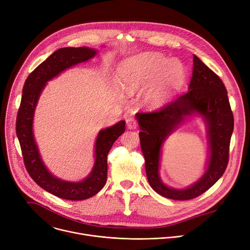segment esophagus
Listing matches in <instances>:
<instances>
[{"label": "esophagus", "instance_id": "34e87169", "mask_svg": "<svg viewBox=\"0 0 250 250\" xmlns=\"http://www.w3.org/2000/svg\"><path fill=\"white\" fill-rule=\"evenodd\" d=\"M126 125H127V128L129 129H136L138 127V122L135 119L129 118L126 120Z\"/></svg>", "mask_w": 250, "mask_h": 250}]
</instances>
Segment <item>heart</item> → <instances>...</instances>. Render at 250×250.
Instances as JSON below:
<instances>
[{
    "label": "heart",
    "mask_w": 250,
    "mask_h": 250,
    "mask_svg": "<svg viewBox=\"0 0 250 250\" xmlns=\"http://www.w3.org/2000/svg\"><path fill=\"white\" fill-rule=\"evenodd\" d=\"M123 88L134 92L152 87L146 92V101L153 106L162 105L180 87L186 78L183 64L160 53H142L125 59L119 69Z\"/></svg>",
    "instance_id": "1"
}]
</instances>
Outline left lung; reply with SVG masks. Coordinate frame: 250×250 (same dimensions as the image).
Listing matches in <instances>:
<instances>
[{
  "mask_svg": "<svg viewBox=\"0 0 250 250\" xmlns=\"http://www.w3.org/2000/svg\"><path fill=\"white\" fill-rule=\"evenodd\" d=\"M193 116H200L207 125L209 152L206 172L189 188L177 189L165 185L160 179L161 149L167 137ZM136 119L141 128L146 177L158 194L173 200H190L206 192L224 174L234 126L233 113L222 80L196 55L193 56L188 91L158 111L138 112Z\"/></svg>",
  "mask_w": 250,
  "mask_h": 250,
  "instance_id": "1",
  "label": "left lung"
}]
</instances>
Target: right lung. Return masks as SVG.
<instances>
[{
    "instance_id": "1",
    "label": "right lung",
    "mask_w": 250,
    "mask_h": 250,
    "mask_svg": "<svg viewBox=\"0 0 250 250\" xmlns=\"http://www.w3.org/2000/svg\"><path fill=\"white\" fill-rule=\"evenodd\" d=\"M97 52L96 49L89 47H65L56 50L27 77L17 115L16 132L29 175L42 189L65 200H85L104 187L107 179V154L116 139L125 132V122L121 121L99 130L94 145L92 170L83 180L70 182L57 178L45 166L33 130L34 113L48 81L79 63L88 61Z\"/></svg>"
}]
</instances>
